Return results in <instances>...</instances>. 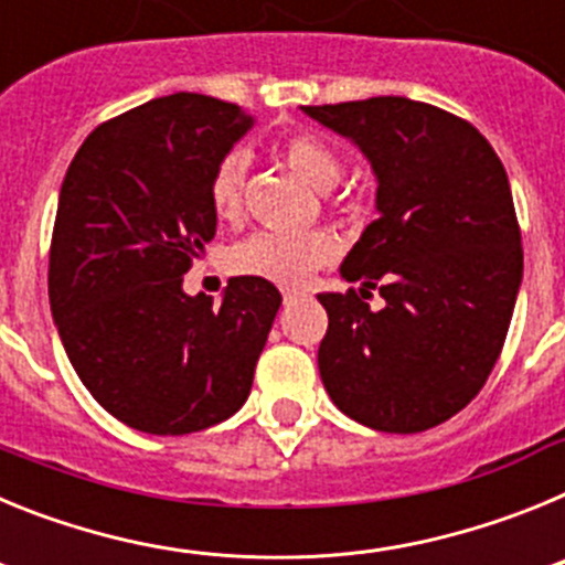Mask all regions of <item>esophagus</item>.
<instances>
[{"label": "esophagus", "instance_id": "esophagus-1", "mask_svg": "<svg viewBox=\"0 0 565 565\" xmlns=\"http://www.w3.org/2000/svg\"><path fill=\"white\" fill-rule=\"evenodd\" d=\"M299 299V291H294V288H286V291H282V302H286V306H291V302H297Z\"/></svg>", "mask_w": 565, "mask_h": 565}]
</instances>
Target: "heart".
Masks as SVG:
<instances>
[{"instance_id":"1","label":"heart","mask_w":565,"mask_h":565,"mask_svg":"<svg viewBox=\"0 0 565 565\" xmlns=\"http://www.w3.org/2000/svg\"><path fill=\"white\" fill-rule=\"evenodd\" d=\"M279 154L288 167L302 174L313 189L328 192L342 178V161L319 135L291 132L279 141ZM248 152L232 149L217 161L209 181V203L221 221H234L243 209V192H246ZM337 239L328 232H257L252 237L239 239L228 252L232 271L246 277H263L277 286H302L317 268L328 266L337 257Z\"/></svg>"}]
</instances>
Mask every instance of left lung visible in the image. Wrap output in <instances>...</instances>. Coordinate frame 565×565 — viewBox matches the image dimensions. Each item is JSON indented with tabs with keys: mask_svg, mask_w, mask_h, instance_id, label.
<instances>
[{
	"mask_svg": "<svg viewBox=\"0 0 565 565\" xmlns=\"http://www.w3.org/2000/svg\"><path fill=\"white\" fill-rule=\"evenodd\" d=\"M376 174L379 217L342 263L359 291L319 294V376L344 416L422 433L463 411L501 356L523 277L501 158L476 127L402 96L302 107ZM379 287L382 312L363 299Z\"/></svg>",
	"mask_w": 565,
	"mask_h": 565,
	"instance_id": "1",
	"label": "left lung"
}]
</instances>
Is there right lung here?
<instances>
[{
  "instance_id": "right-lung-1",
  "label": "right lung",
  "mask_w": 565,
  "mask_h": 565,
  "mask_svg": "<svg viewBox=\"0 0 565 565\" xmlns=\"http://www.w3.org/2000/svg\"><path fill=\"white\" fill-rule=\"evenodd\" d=\"M252 124L221 98H152L93 129L64 174L50 311L84 387L132 430H206L252 393L277 288L232 277L221 306L183 291L217 228L214 167Z\"/></svg>"
}]
</instances>
